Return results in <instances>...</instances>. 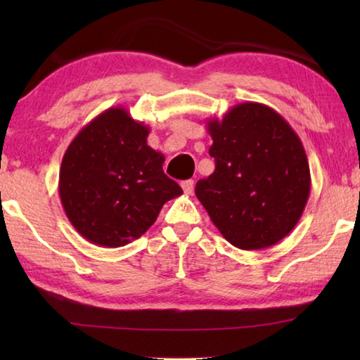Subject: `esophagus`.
<instances>
[{"label": "esophagus", "instance_id": "esophagus-1", "mask_svg": "<svg viewBox=\"0 0 360 360\" xmlns=\"http://www.w3.org/2000/svg\"><path fill=\"white\" fill-rule=\"evenodd\" d=\"M181 186H182V191H184V193L191 195V193L193 192V186H195V182H193L192 179H187V181L182 182Z\"/></svg>", "mask_w": 360, "mask_h": 360}]
</instances>
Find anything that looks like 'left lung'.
<instances>
[{"mask_svg":"<svg viewBox=\"0 0 360 360\" xmlns=\"http://www.w3.org/2000/svg\"><path fill=\"white\" fill-rule=\"evenodd\" d=\"M208 131L216 169L197 182V198L230 245H276L300 221L311 188L300 138L275 109L252 101L210 119Z\"/></svg>","mask_w":360,"mask_h":360,"instance_id":"8db88e82","label":"left lung"}]
</instances>
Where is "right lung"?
I'll return each instance as SVG.
<instances>
[{"label": "right lung", "mask_w": 360, "mask_h": 360, "mask_svg": "<svg viewBox=\"0 0 360 360\" xmlns=\"http://www.w3.org/2000/svg\"><path fill=\"white\" fill-rule=\"evenodd\" d=\"M150 129L125 108H109L77 133L60 167L58 193L81 236L120 248L157 221L178 182L163 173L165 157L148 146Z\"/></svg>", "instance_id": "1"}]
</instances>
